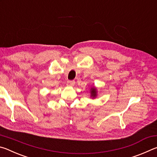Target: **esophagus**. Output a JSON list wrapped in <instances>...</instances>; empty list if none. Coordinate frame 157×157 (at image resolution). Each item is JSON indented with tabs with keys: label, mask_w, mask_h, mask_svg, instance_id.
Masks as SVG:
<instances>
[{
	"label": "esophagus",
	"mask_w": 157,
	"mask_h": 157,
	"mask_svg": "<svg viewBox=\"0 0 157 157\" xmlns=\"http://www.w3.org/2000/svg\"><path fill=\"white\" fill-rule=\"evenodd\" d=\"M75 81H71V80L70 81V80H69V81L67 82V84H67L68 86H73L74 85H75Z\"/></svg>",
	"instance_id": "obj_1"
}]
</instances>
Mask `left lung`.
Returning <instances> with one entry per match:
<instances>
[{
    "label": "left lung",
    "instance_id": "obj_1",
    "mask_svg": "<svg viewBox=\"0 0 157 157\" xmlns=\"http://www.w3.org/2000/svg\"><path fill=\"white\" fill-rule=\"evenodd\" d=\"M89 93L90 98H91L92 99H95V98H96L98 96V89L95 86H93L90 88Z\"/></svg>",
    "mask_w": 157,
    "mask_h": 157
}]
</instances>
